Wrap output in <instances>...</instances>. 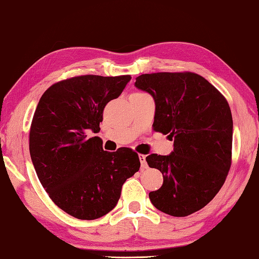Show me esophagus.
<instances>
[{
	"instance_id": "1",
	"label": "esophagus",
	"mask_w": 259,
	"mask_h": 259,
	"mask_svg": "<svg viewBox=\"0 0 259 259\" xmlns=\"http://www.w3.org/2000/svg\"><path fill=\"white\" fill-rule=\"evenodd\" d=\"M139 159L141 163V169L148 168V164H147V161H146V156L143 154H139Z\"/></svg>"
}]
</instances>
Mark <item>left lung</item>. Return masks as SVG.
I'll return each mask as SVG.
<instances>
[{"label": "left lung", "mask_w": 259, "mask_h": 259, "mask_svg": "<svg viewBox=\"0 0 259 259\" xmlns=\"http://www.w3.org/2000/svg\"><path fill=\"white\" fill-rule=\"evenodd\" d=\"M135 85L155 100L154 131L174 139L170 155L146 157L164 177L149 199L166 214L190 215L213 199L230 169V106L213 85L192 72L143 74Z\"/></svg>", "instance_id": "8db88e82"}]
</instances>
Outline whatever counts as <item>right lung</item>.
<instances>
[{
  "mask_svg": "<svg viewBox=\"0 0 259 259\" xmlns=\"http://www.w3.org/2000/svg\"><path fill=\"white\" fill-rule=\"evenodd\" d=\"M130 75H82L53 84L40 98L29 134L35 173L59 209L80 220L105 215L118 203L126 179L139 170L138 154L102 148L103 110L119 98Z\"/></svg>",
  "mask_w": 259,
  "mask_h": 259,
  "instance_id": "add662e5",
  "label": "right lung"
}]
</instances>
